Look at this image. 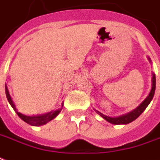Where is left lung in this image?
Masks as SVG:
<instances>
[{"instance_id": "obj_1", "label": "left lung", "mask_w": 160, "mask_h": 160, "mask_svg": "<svg viewBox=\"0 0 160 160\" xmlns=\"http://www.w3.org/2000/svg\"><path fill=\"white\" fill-rule=\"evenodd\" d=\"M148 59L149 61V63H152L150 58H148ZM153 77H152V88H151V91L148 94V96L143 100V102L141 103V104L138 106V107H136L135 109H133L131 112H129L127 114H124V115L119 116V117H115V118H112V117H108V116L104 115L103 113L100 112L99 111L97 110H95L98 115H100L102 118H104L105 120L107 121L108 122L112 124H115V125H122V124H128L132 122H133L135 119H137L138 117H139L141 114H142L144 110L147 108V107L148 106V104L150 103V102L153 99V96H154V92H155V87H156V78H155V74L153 73L152 74Z\"/></svg>"}]
</instances>
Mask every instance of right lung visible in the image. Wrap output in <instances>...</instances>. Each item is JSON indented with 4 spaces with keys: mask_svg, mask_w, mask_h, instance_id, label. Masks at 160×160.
I'll use <instances>...</instances> for the list:
<instances>
[{
    "mask_svg": "<svg viewBox=\"0 0 160 160\" xmlns=\"http://www.w3.org/2000/svg\"><path fill=\"white\" fill-rule=\"evenodd\" d=\"M5 90H6V96H7V101L10 103V105L12 106V107L14 109V111L16 112V113L18 114V117L22 119V121H24L25 122H27L29 125H32V126H42V125H44V124L48 123V122H50L51 120H53L54 118L58 115V113L60 112L61 110L63 108V105H64V102H62V107L60 109H57L55 111H52V112H49L48 113H44V114H41V115H34V116H28L25 115V114H22L20 112H18L17 107H16L14 102L12 101V97L10 96L9 91H8V88H7V84L5 85Z\"/></svg>",
    "mask_w": 160,
    "mask_h": 160,
    "instance_id": "obj_1",
    "label": "right lung"
}]
</instances>
